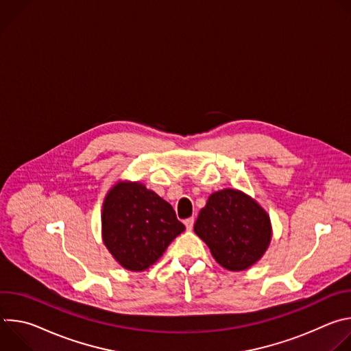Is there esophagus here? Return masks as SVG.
Returning <instances> with one entry per match:
<instances>
[{
	"label": "esophagus",
	"instance_id": "34e87169",
	"mask_svg": "<svg viewBox=\"0 0 351 351\" xmlns=\"http://www.w3.org/2000/svg\"><path fill=\"white\" fill-rule=\"evenodd\" d=\"M184 225H186V229L187 230H191L193 229V225H194V218H187L184 221Z\"/></svg>",
	"mask_w": 351,
	"mask_h": 351
}]
</instances>
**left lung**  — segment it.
Masks as SVG:
<instances>
[{"instance_id":"obj_1","label":"left lung","mask_w":351,"mask_h":351,"mask_svg":"<svg viewBox=\"0 0 351 351\" xmlns=\"http://www.w3.org/2000/svg\"><path fill=\"white\" fill-rule=\"evenodd\" d=\"M195 234L228 271H245L263 258L272 239L268 213L253 197L223 189L213 193L194 223Z\"/></svg>"}]
</instances>
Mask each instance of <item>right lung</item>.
Instances as JSON below:
<instances>
[{
    "instance_id": "1",
    "label": "right lung",
    "mask_w": 351,
    "mask_h": 351,
    "mask_svg": "<svg viewBox=\"0 0 351 351\" xmlns=\"http://www.w3.org/2000/svg\"><path fill=\"white\" fill-rule=\"evenodd\" d=\"M183 230L172 206L140 182L118 180L106 194L103 241L128 271L141 272L156 264Z\"/></svg>"
}]
</instances>
